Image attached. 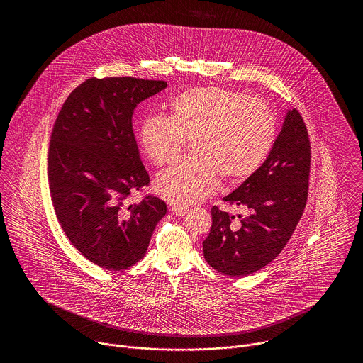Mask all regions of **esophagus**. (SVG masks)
I'll return each instance as SVG.
<instances>
[{
	"mask_svg": "<svg viewBox=\"0 0 363 363\" xmlns=\"http://www.w3.org/2000/svg\"><path fill=\"white\" fill-rule=\"evenodd\" d=\"M172 211L177 216H185L189 212V208L184 207V206H173Z\"/></svg>",
	"mask_w": 363,
	"mask_h": 363,
	"instance_id": "esophagus-1",
	"label": "esophagus"
}]
</instances>
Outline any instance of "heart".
<instances>
[{"label":"heart","mask_w":363,"mask_h":363,"mask_svg":"<svg viewBox=\"0 0 363 363\" xmlns=\"http://www.w3.org/2000/svg\"><path fill=\"white\" fill-rule=\"evenodd\" d=\"M277 123L269 107L249 95L220 86L191 88L172 102V116H148L140 143L156 166L173 162L190 138L193 155L159 174L155 190L174 204L211 197L220 177L240 182L256 173L269 155Z\"/></svg>","instance_id":"b5f03b06"}]
</instances>
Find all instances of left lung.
Here are the masks:
<instances>
[{"label": "left lung", "instance_id": "1", "mask_svg": "<svg viewBox=\"0 0 363 363\" xmlns=\"http://www.w3.org/2000/svg\"><path fill=\"white\" fill-rule=\"evenodd\" d=\"M311 140L298 110H289L275 144L259 170L225 201L247 209L235 216L212 207L203 242L208 264L228 277L250 275L277 259L293 235L308 201Z\"/></svg>", "mask_w": 363, "mask_h": 363}]
</instances>
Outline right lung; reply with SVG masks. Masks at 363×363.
<instances>
[{"label":"right lung","mask_w":363,"mask_h":363,"mask_svg":"<svg viewBox=\"0 0 363 363\" xmlns=\"http://www.w3.org/2000/svg\"><path fill=\"white\" fill-rule=\"evenodd\" d=\"M166 86L136 77L88 79L70 92L52 128L48 175L57 219L70 243L108 271L143 259L167 212L152 194L128 204L150 184L132 116Z\"/></svg>","instance_id":"add662e5"}]
</instances>
